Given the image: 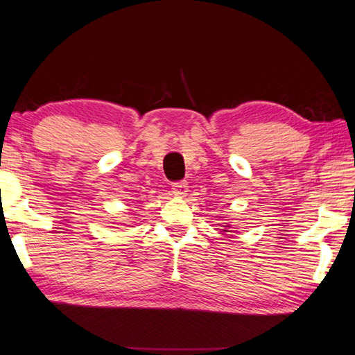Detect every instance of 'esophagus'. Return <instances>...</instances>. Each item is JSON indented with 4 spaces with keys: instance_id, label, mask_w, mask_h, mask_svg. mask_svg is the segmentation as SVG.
<instances>
[{
    "instance_id": "esophagus-1",
    "label": "esophagus",
    "mask_w": 355,
    "mask_h": 355,
    "mask_svg": "<svg viewBox=\"0 0 355 355\" xmlns=\"http://www.w3.org/2000/svg\"><path fill=\"white\" fill-rule=\"evenodd\" d=\"M172 192L178 197H184L188 194V182H177L172 184Z\"/></svg>"
}]
</instances>
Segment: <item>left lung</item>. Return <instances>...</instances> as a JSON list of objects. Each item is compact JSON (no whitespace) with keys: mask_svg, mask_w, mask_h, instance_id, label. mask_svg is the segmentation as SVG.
Wrapping results in <instances>:
<instances>
[{"mask_svg":"<svg viewBox=\"0 0 355 355\" xmlns=\"http://www.w3.org/2000/svg\"><path fill=\"white\" fill-rule=\"evenodd\" d=\"M224 232H228V230H224Z\"/></svg>","mask_w":355,"mask_h":355,"instance_id":"obj_1","label":"left lung"}]
</instances>
